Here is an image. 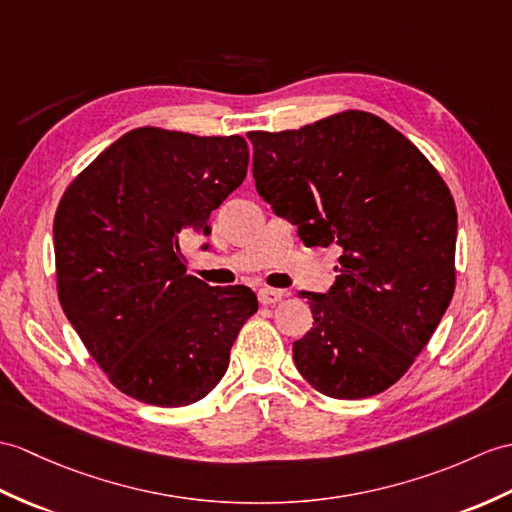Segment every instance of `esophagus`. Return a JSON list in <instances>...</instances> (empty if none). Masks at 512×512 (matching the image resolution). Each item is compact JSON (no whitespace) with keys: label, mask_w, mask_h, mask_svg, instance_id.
Instances as JSON below:
<instances>
[{"label":"esophagus","mask_w":512,"mask_h":512,"mask_svg":"<svg viewBox=\"0 0 512 512\" xmlns=\"http://www.w3.org/2000/svg\"><path fill=\"white\" fill-rule=\"evenodd\" d=\"M283 296L285 294L281 290H272V288H261L257 292V299H259L261 305H275V303H279L283 299Z\"/></svg>","instance_id":"esophagus-1"}]
</instances>
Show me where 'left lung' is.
I'll use <instances>...</instances> for the list:
<instances>
[{
  "instance_id": "8db88e82",
  "label": "left lung",
  "mask_w": 512,
  "mask_h": 512,
  "mask_svg": "<svg viewBox=\"0 0 512 512\" xmlns=\"http://www.w3.org/2000/svg\"><path fill=\"white\" fill-rule=\"evenodd\" d=\"M248 139L259 196L305 246L342 251L325 294L299 292L314 327L292 344L296 368L334 399L384 392L454 296L458 216L445 181L410 139L364 111Z\"/></svg>"
}]
</instances>
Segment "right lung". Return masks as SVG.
I'll list each match as a JSON object with an SVG mask.
<instances>
[{"mask_svg": "<svg viewBox=\"0 0 512 512\" xmlns=\"http://www.w3.org/2000/svg\"><path fill=\"white\" fill-rule=\"evenodd\" d=\"M246 170L240 135L144 126L113 141L63 194L54 218L58 299L124 395L189 406L227 373L257 296L246 285L211 288L185 275L181 244L211 233V211Z\"/></svg>", "mask_w": 512, "mask_h": 512, "instance_id": "obj_1", "label": "right lung"}]
</instances>
